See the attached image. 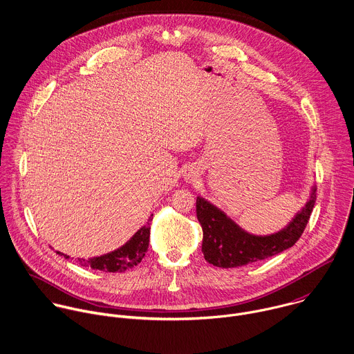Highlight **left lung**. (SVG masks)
<instances>
[{"mask_svg": "<svg viewBox=\"0 0 354 354\" xmlns=\"http://www.w3.org/2000/svg\"><path fill=\"white\" fill-rule=\"evenodd\" d=\"M314 192L313 188L308 202L283 230L266 236L245 232L221 210L198 196L196 217L203 231L205 259L216 267L231 268L260 261L289 249L301 236L308 223L315 202Z\"/></svg>", "mask_w": 354, "mask_h": 354, "instance_id": "8db88e82", "label": "left lung"}]
</instances>
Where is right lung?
<instances>
[{
    "mask_svg": "<svg viewBox=\"0 0 354 354\" xmlns=\"http://www.w3.org/2000/svg\"><path fill=\"white\" fill-rule=\"evenodd\" d=\"M151 220L152 218L149 217L148 223L144 227H141L133 235V238L127 243H124L122 248H119L111 253H106L104 256L93 257L88 260L77 259L76 261L83 267H91L94 270H102V271H109V272H123L129 268H133L144 259L145 252L148 250L149 235H151V225H149ZM57 253L69 259V256H66L61 252H57Z\"/></svg>",
    "mask_w": 354,
    "mask_h": 354,
    "instance_id": "add662e5",
    "label": "right lung"
}]
</instances>
